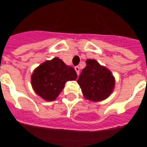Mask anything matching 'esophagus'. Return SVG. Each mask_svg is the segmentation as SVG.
Wrapping results in <instances>:
<instances>
[{"mask_svg": "<svg viewBox=\"0 0 147 147\" xmlns=\"http://www.w3.org/2000/svg\"><path fill=\"white\" fill-rule=\"evenodd\" d=\"M75 70H76V73H77V75H79V71H80V68L78 66H76L75 67Z\"/></svg>", "mask_w": 147, "mask_h": 147, "instance_id": "obj_1", "label": "esophagus"}]
</instances>
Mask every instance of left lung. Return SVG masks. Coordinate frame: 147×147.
Segmentation results:
<instances>
[{
	"mask_svg": "<svg viewBox=\"0 0 147 147\" xmlns=\"http://www.w3.org/2000/svg\"><path fill=\"white\" fill-rule=\"evenodd\" d=\"M86 66L78 77V83L86 99L98 102L111 95L115 79L109 69L100 65L96 60H86Z\"/></svg>",
	"mask_w": 147,
	"mask_h": 147,
	"instance_id": "8db88e82",
	"label": "left lung"
}]
</instances>
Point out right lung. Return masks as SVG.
Instances as JSON below:
<instances>
[{
	"label": "right lung",
	"instance_id": "add662e5",
	"mask_svg": "<svg viewBox=\"0 0 147 147\" xmlns=\"http://www.w3.org/2000/svg\"><path fill=\"white\" fill-rule=\"evenodd\" d=\"M76 78L75 69L55 57L44 62L33 71L31 84L39 96L46 100H53L59 96L67 81Z\"/></svg>",
	"mask_w": 147,
	"mask_h": 147
}]
</instances>
